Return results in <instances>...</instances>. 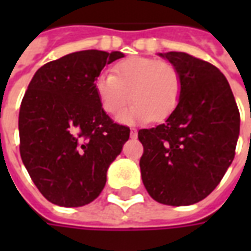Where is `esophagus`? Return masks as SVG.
I'll return each instance as SVG.
<instances>
[{
    "mask_svg": "<svg viewBox=\"0 0 251 251\" xmlns=\"http://www.w3.org/2000/svg\"><path fill=\"white\" fill-rule=\"evenodd\" d=\"M137 136H138V133H137L136 129H130V137H131V138H137Z\"/></svg>",
    "mask_w": 251,
    "mask_h": 251,
    "instance_id": "esophagus-1",
    "label": "esophagus"
}]
</instances>
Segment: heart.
<instances>
[{"mask_svg": "<svg viewBox=\"0 0 251 251\" xmlns=\"http://www.w3.org/2000/svg\"><path fill=\"white\" fill-rule=\"evenodd\" d=\"M113 71L114 75L99 74L94 88L102 109L110 115L121 113L130 99L136 100L118 117L122 124L165 120L177 107L181 80L171 63L133 56L117 63Z\"/></svg>", "mask_w": 251, "mask_h": 251, "instance_id": "obj_1", "label": "heart"}]
</instances>
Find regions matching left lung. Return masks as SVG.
<instances>
[{"label":"left lung","mask_w":251,"mask_h":251,"mask_svg":"<svg viewBox=\"0 0 251 251\" xmlns=\"http://www.w3.org/2000/svg\"><path fill=\"white\" fill-rule=\"evenodd\" d=\"M177 70L181 94L167 121L141 129L142 183L153 199L191 205L207 198L231 165L239 111L226 76L184 52L158 53Z\"/></svg>","instance_id":"1"}]
</instances>
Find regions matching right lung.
Returning a JSON list of instances; mask_svg holds the SVG:
<instances>
[{"mask_svg":"<svg viewBox=\"0 0 251 251\" xmlns=\"http://www.w3.org/2000/svg\"><path fill=\"white\" fill-rule=\"evenodd\" d=\"M120 51L87 50L40 67L32 77L19 114L20 154L43 196L62 207L97 199L110 164L130 136L99 103L95 77Z\"/></svg>","mask_w":251,"mask_h":251,"instance_id":"obj_1","label":"right lung"}]
</instances>
